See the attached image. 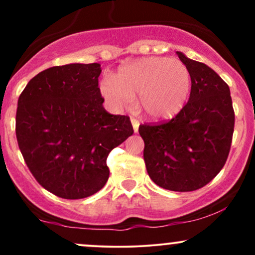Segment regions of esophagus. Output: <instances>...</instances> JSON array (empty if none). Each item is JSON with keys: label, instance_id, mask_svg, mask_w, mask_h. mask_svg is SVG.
I'll return each instance as SVG.
<instances>
[{"label": "esophagus", "instance_id": "1", "mask_svg": "<svg viewBox=\"0 0 255 255\" xmlns=\"http://www.w3.org/2000/svg\"><path fill=\"white\" fill-rule=\"evenodd\" d=\"M130 122H131V125H133V128H134V131H137V129H139V121H137L136 119H134V118H131L130 119Z\"/></svg>", "mask_w": 255, "mask_h": 255}]
</instances>
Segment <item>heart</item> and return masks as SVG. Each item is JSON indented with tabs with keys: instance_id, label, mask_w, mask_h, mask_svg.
Listing matches in <instances>:
<instances>
[{
	"instance_id": "obj_1",
	"label": "heart",
	"mask_w": 255,
	"mask_h": 255,
	"mask_svg": "<svg viewBox=\"0 0 255 255\" xmlns=\"http://www.w3.org/2000/svg\"><path fill=\"white\" fill-rule=\"evenodd\" d=\"M192 91L188 67L168 57H146L120 69L115 79L105 78L101 92L115 108L139 105L151 120H166L182 110Z\"/></svg>"
}]
</instances>
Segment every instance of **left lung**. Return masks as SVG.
Listing matches in <instances>:
<instances>
[{
	"mask_svg": "<svg viewBox=\"0 0 255 255\" xmlns=\"http://www.w3.org/2000/svg\"><path fill=\"white\" fill-rule=\"evenodd\" d=\"M177 55L192 75L189 101L169 121L141 125L139 134L151 180L169 191L192 192L212 181L227 162L235 113L223 79L206 64Z\"/></svg>",
	"mask_w": 255,
	"mask_h": 255,
	"instance_id": "1",
	"label": "left lung"
}]
</instances>
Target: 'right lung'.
Wrapping results in <instances>:
<instances>
[{"instance_id":"add662e5","label":"right lung","mask_w":255,"mask_h":255,"mask_svg":"<svg viewBox=\"0 0 255 255\" xmlns=\"http://www.w3.org/2000/svg\"><path fill=\"white\" fill-rule=\"evenodd\" d=\"M99 63H71L40 72L17 101V145L37 182L63 199L101 191L110 151L134 133L130 120L103 108Z\"/></svg>"}]
</instances>
